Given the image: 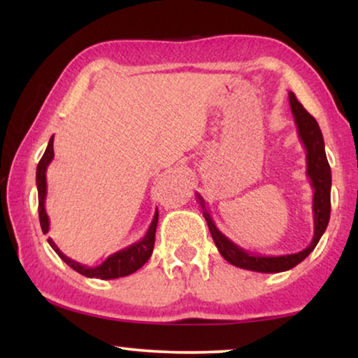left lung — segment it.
Segmentation results:
<instances>
[{
    "label": "left lung",
    "instance_id": "obj_1",
    "mask_svg": "<svg viewBox=\"0 0 358 358\" xmlns=\"http://www.w3.org/2000/svg\"><path fill=\"white\" fill-rule=\"evenodd\" d=\"M293 119L296 124V131L300 136L303 146L306 150V176L310 179L313 192V222H315V234H313L311 243L300 252L295 254H282V256H261V254L248 252L246 249L239 248L236 243L224 236L215 224L212 215L208 212L207 202L200 194L197 195V202L202 207L203 217L207 220L208 229L212 233V238L217 244L218 251L227 259L229 264L239 268H246L252 272L262 273H278L290 271L298 266L301 261L310 256L316 244L320 243L322 234H324L327 223L331 217V168L327 163L324 140L320 125L315 117L308 114V110L303 107L293 92H288Z\"/></svg>",
    "mask_w": 358,
    "mask_h": 358
}]
</instances>
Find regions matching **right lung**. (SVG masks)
<instances>
[{"instance_id":"1","label":"right lung","mask_w":358,"mask_h":358,"mask_svg":"<svg viewBox=\"0 0 358 358\" xmlns=\"http://www.w3.org/2000/svg\"><path fill=\"white\" fill-rule=\"evenodd\" d=\"M53 136L48 141L45 153H43L42 159L37 164V173H36V182H37V192H38V220H41V227L43 234L48 233L50 229V220L45 212V197H47V168L53 159ZM158 208L155 210V217L151 220L150 228L146 229L145 236L125 249H120L114 254H110L104 262L99 264L96 267L83 266V264L73 261V259L66 257L63 254L52 238H48V244H50L53 251H55L63 262H66L73 271L80 272L81 275L90 277V278H101V280H112V278H119L130 275L138 271L140 267L145 266V262L151 257L155 248V234L156 227H158Z\"/></svg>"}]
</instances>
